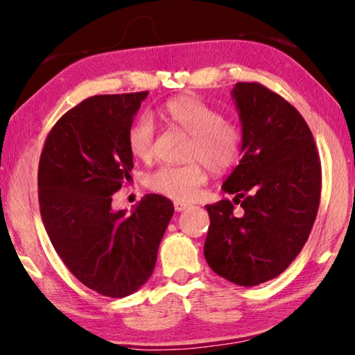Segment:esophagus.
Masks as SVG:
<instances>
[{
  "label": "esophagus",
  "mask_w": 355,
  "mask_h": 355,
  "mask_svg": "<svg viewBox=\"0 0 355 355\" xmlns=\"http://www.w3.org/2000/svg\"><path fill=\"white\" fill-rule=\"evenodd\" d=\"M190 204L187 202H182V201H174V209H176V212H182V210L189 209Z\"/></svg>",
  "instance_id": "34e87169"
}]
</instances>
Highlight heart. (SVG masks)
I'll list each match as a JSON object with an SVG mask.
<instances>
[{"mask_svg": "<svg viewBox=\"0 0 355 355\" xmlns=\"http://www.w3.org/2000/svg\"><path fill=\"white\" fill-rule=\"evenodd\" d=\"M159 115L168 124L191 135L189 160L193 162L162 165L148 174L146 185L155 193L189 201L207 181L203 163L215 174L229 173L239 165L243 154V129L237 121L223 116L220 109L195 95H178L160 105ZM154 135L153 118L148 114L137 116L128 129L130 154L140 160L151 159Z\"/></svg>", "mask_w": 355, "mask_h": 355, "instance_id": "heart-1", "label": "heart"}]
</instances>
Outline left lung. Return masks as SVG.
I'll return each instance as SVG.
<instances>
[{"label": "left lung", "instance_id": "obj_1", "mask_svg": "<svg viewBox=\"0 0 355 355\" xmlns=\"http://www.w3.org/2000/svg\"><path fill=\"white\" fill-rule=\"evenodd\" d=\"M232 96L243 157L223 184L234 200L206 206L204 256L218 276L254 287L287 270L306 245L320 207L321 162L306 120L281 95L239 83Z\"/></svg>", "mask_w": 355, "mask_h": 355}]
</instances>
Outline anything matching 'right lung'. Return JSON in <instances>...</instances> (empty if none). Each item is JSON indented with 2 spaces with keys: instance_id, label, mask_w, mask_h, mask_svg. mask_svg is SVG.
<instances>
[{
  "instance_id": "add662e5",
  "label": "right lung",
  "mask_w": 355,
  "mask_h": 355,
  "mask_svg": "<svg viewBox=\"0 0 355 355\" xmlns=\"http://www.w3.org/2000/svg\"><path fill=\"white\" fill-rule=\"evenodd\" d=\"M148 92L96 95L65 112L39 162L42 221L55 252L85 287L109 297L139 290L153 275L174 207L146 195L132 214L112 210V195L134 168L128 129Z\"/></svg>"
}]
</instances>
